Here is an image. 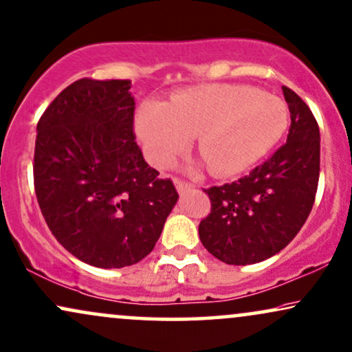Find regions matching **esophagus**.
I'll use <instances>...</instances> for the list:
<instances>
[{
    "instance_id": "34e87169",
    "label": "esophagus",
    "mask_w": 352,
    "mask_h": 352,
    "mask_svg": "<svg viewBox=\"0 0 352 352\" xmlns=\"http://www.w3.org/2000/svg\"><path fill=\"white\" fill-rule=\"evenodd\" d=\"M175 184H176L177 190H179L181 194L184 192V190L190 189V187H194L192 184H190V182H187V181H184V179H179V177H175Z\"/></svg>"
}]
</instances>
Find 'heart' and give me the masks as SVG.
I'll use <instances>...</instances> for the list:
<instances>
[{
	"mask_svg": "<svg viewBox=\"0 0 352 352\" xmlns=\"http://www.w3.org/2000/svg\"><path fill=\"white\" fill-rule=\"evenodd\" d=\"M286 127L287 108L280 98L234 84L192 87L168 103L145 102L135 116L137 137L152 165L166 166L197 137L200 157L217 176L248 170Z\"/></svg>",
	"mask_w": 352,
	"mask_h": 352,
	"instance_id": "b5f03b06",
	"label": "heart"
}]
</instances>
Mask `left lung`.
I'll use <instances>...</instances> for the list:
<instances>
[{
	"label": "left lung",
	"mask_w": 352,
	"mask_h": 352,
	"mask_svg": "<svg viewBox=\"0 0 352 352\" xmlns=\"http://www.w3.org/2000/svg\"><path fill=\"white\" fill-rule=\"evenodd\" d=\"M291 113L286 144L248 176L204 189L212 210L199 225L204 248L230 265L262 262L285 249L316 202L320 131L298 94L283 87Z\"/></svg>",
	"instance_id": "left-lung-1"
}]
</instances>
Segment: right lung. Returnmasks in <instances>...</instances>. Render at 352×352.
<instances>
[{"label": "right lung", "instance_id": "obj_1", "mask_svg": "<svg viewBox=\"0 0 352 352\" xmlns=\"http://www.w3.org/2000/svg\"><path fill=\"white\" fill-rule=\"evenodd\" d=\"M131 87L84 77L36 124L34 186L42 215L67 252L100 268L147 257L179 197L135 144Z\"/></svg>", "mask_w": 352, "mask_h": 352}]
</instances>
